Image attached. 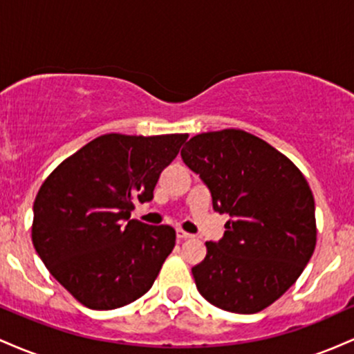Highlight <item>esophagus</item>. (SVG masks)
Listing matches in <instances>:
<instances>
[{
    "label": "esophagus",
    "mask_w": 354,
    "mask_h": 354,
    "mask_svg": "<svg viewBox=\"0 0 354 354\" xmlns=\"http://www.w3.org/2000/svg\"><path fill=\"white\" fill-rule=\"evenodd\" d=\"M176 238L180 239V241H185V239H189V238H193V234L186 233V231H183V230H176Z\"/></svg>",
    "instance_id": "esophagus-1"
}]
</instances>
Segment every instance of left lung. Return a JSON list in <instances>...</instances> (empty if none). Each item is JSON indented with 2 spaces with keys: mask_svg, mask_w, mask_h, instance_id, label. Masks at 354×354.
Listing matches in <instances>:
<instances>
[{
  "mask_svg": "<svg viewBox=\"0 0 354 354\" xmlns=\"http://www.w3.org/2000/svg\"><path fill=\"white\" fill-rule=\"evenodd\" d=\"M181 158L209 189L213 209L230 214L223 238L206 243V258L191 268L198 291L225 311L265 310L315 251L308 181L284 154L241 129L193 136Z\"/></svg>",
  "mask_w": 354,
  "mask_h": 354,
  "instance_id": "8db88e82",
  "label": "left lung"
}]
</instances>
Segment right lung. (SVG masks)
<instances>
[{"mask_svg": "<svg viewBox=\"0 0 354 354\" xmlns=\"http://www.w3.org/2000/svg\"><path fill=\"white\" fill-rule=\"evenodd\" d=\"M188 135H103L64 160L33 205V245L61 286L91 310H115L153 286L176 233L131 219Z\"/></svg>", "mask_w": 354, "mask_h": 354, "instance_id": "1", "label": "right lung"}]
</instances>
